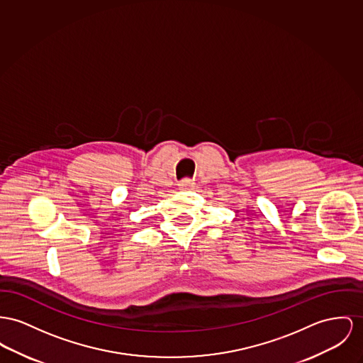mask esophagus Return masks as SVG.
I'll return each instance as SVG.
<instances>
[{
	"label": "esophagus",
	"mask_w": 363,
	"mask_h": 363,
	"mask_svg": "<svg viewBox=\"0 0 363 363\" xmlns=\"http://www.w3.org/2000/svg\"><path fill=\"white\" fill-rule=\"evenodd\" d=\"M179 189L180 190H193L194 183L191 180H183L179 183Z\"/></svg>",
	"instance_id": "esophagus-1"
}]
</instances>
